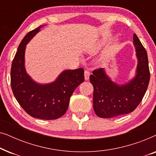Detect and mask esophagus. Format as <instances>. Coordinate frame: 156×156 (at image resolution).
<instances>
[{"instance_id": "34e87169", "label": "esophagus", "mask_w": 156, "mask_h": 156, "mask_svg": "<svg viewBox=\"0 0 156 156\" xmlns=\"http://www.w3.org/2000/svg\"><path fill=\"white\" fill-rule=\"evenodd\" d=\"M89 75H90V72L88 70H85L84 71V78L85 80H88L89 78Z\"/></svg>"}]
</instances>
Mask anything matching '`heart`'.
<instances>
[{
  "instance_id": "obj_1",
  "label": "heart",
  "mask_w": 156,
  "mask_h": 156,
  "mask_svg": "<svg viewBox=\"0 0 156 156\" xmlns=\"http://www.w3.org/2000/svg\"><path fill=\"white\" fill-rule=\"evenodd\" d=\"M104 42H100L99 44H97V45H95L94 47H92V48L89 49L88 52H89V53H91V54H94V53L97 52V51L99 50L100 48H101V47L102 45H104ZM106 58H107V57H106V56H105V57H102V58L101 59V62H104V61H106Z\"/></svg>"
}]
</instances>
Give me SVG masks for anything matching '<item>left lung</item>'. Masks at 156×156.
I'll return each mask as SVG.
<instances>
[{
  "mask_svg": "<svg viewBox=\"0 0 156 156\" xmlns=\"http://www.w3.org/2000/svg\"><path fill=\"white\" fill-rule=\"evenodd\" d=\"M133 44L138 65L136 76L129 83L116 84L106 75L103 68L94 70L89 76L94 87V110L101 118H113L133 112L146 94L150 81L148 55L136 34Z\"/></svg>",
  "mask_w": 156,
  "mask_h": 156,
  "instance_id": "8db88e82",
  "label": "left lung"
}]
</instances>
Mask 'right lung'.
<instances>
[{
	"label": "right lung",
	"mask_w": 156,
	"mask_h": 156,
	"mask_svg": "<svg viewBox=\"0 0 156 156\" xmlns=\"http://www.w3.org/2000/svg\"><path fill=\"white\" fill-rule=\"evenodd\" d=\"M40 26L25 36L15 55L10 70L13 94L21 107L33 118L54 120L67 112L74 89L84 81L83 68L65 70L54 82L40 84L30 77L25 69L26 44L40 31Z\"/></svg>",
	"instance_id": "obj_1"
}]
</instances>
